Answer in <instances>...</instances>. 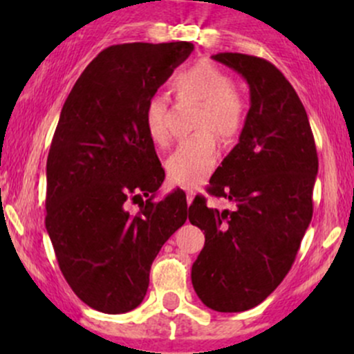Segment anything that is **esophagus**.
Here are the masks:
<instances>
[{"label":"esophagus","instance_id":"esophagus-1","mask_svg":"<svg viewBox=\"0 0 354 354\" xmlns=\"http://www.w3.org/2000/svg\"><path fill=\"white\" fill-rule=\"evenodd\" d=\"M193 200H194V193L193 191H188V193H186V203H188V206L193 203Z\"/></svg>","mask_w":354,"mask_h":354}]
</instances>
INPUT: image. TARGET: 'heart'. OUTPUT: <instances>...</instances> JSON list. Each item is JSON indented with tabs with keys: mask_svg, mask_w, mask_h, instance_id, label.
I'll use <instances>...</instances> for the list:
<instances>
[{
	"mask_svg": "<svg viewBox=\"0 0 354 354\" xmlns=\"http://www.w3.org/2000/svg\"><path fill=\"white\" fill-rule=\"evenodd\" d=\"M173 91L180 100L200 103L194 128L201 131L181 141L166 161L169 178L181 186H198L213 173L218 161L216 138L231 141L239 135L245 121V103L234 91L233 80L209 61H198L173 78ZM143 120L149 140L168 146L171 129L168 124V101L151 96L145 104ZM212 131L209 132V129Z\"/></svg>",
	"mask_w": 354,
	"mask_h": 354,
	"instance_id": "1",
	"label": "heart"
}]
</instances>
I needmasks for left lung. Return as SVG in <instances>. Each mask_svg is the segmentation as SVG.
<instances>
[{"label": "left lung", "instance_id": "8db88e82", "mask_svg": "<svg viewBox=\"0 0 354 354\" xmlns=\"http://www.w3.org/2000/svg\"><path fill=\"white\" fill-rule=\"evenodd\" d=\"M211 58L246 80L250 111L208 186L234 209L208 208L205 198L189 206L191 225L205 231L191 281L211 310L239 313L265 301L293 266L311 223L318 154L306 109L274 64L241 53Z\"/></svg>", "mask_w": 354, "mask_h": 354}]
</instances>
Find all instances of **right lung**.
Returning a JSON list of instances; mask_svg holds the SVG:
<instances>
[{
    "label": "right lung",
    "instance_id": "add662e5",
    "mask_svg": "<svg viewBox=\"0 0 354 354\" xmlns=\"http://www.w3.org/2000/svg\"><path fill=\"white\" fill-rule=\"evenodd\" d=\"M193 50L186 41L109 46L81 73L61 109L46 163V231L64 279L93 310H135L153 259L188 218L181 189L153 201L165 169L143 113ZM136 197L140 211L133 217L124 203Z\"/></svg>",
    "mask_w": 354,
    "mask_h": 354
}]
</instances>
